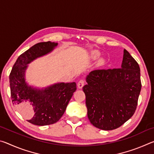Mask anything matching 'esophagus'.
Wrapping results in <instances>:
<instances>
[{
  "label": "esophagus",
  "mask_w": 154,
  "mask_h": 154,
  "mask_svg": "<svg viewBox=\"0 0 154 154\" xmlns=\"http://www.w3.org/2000/svg\"><path fill=\"white\" fill-rule=\"evenodd\" d=\"M84 84H85V81L83 79H81L79 81V82L77 83V86L79 89H82L83 85H84Z\"/></svg>",
  "instance_id": "esophagus-1"
}]
</instances>
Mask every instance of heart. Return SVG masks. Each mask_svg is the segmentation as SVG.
Returning <instances> with one entry per match:
<instances>
[{"label":"heart","mask_w":154,"mask_h":154,"mask_svg":"<svg viewBox=\"0 0 154 154\" xmlns=\"http://www.w3.org/2000/svg\"><path fill=\"white\" fill-rule=\"evenodd\" d=\"M93 56H94V58H96V57L98 56V54L97 53V52H94Z\"/></svg>","instance_id":"heart-1"}]
</instances>
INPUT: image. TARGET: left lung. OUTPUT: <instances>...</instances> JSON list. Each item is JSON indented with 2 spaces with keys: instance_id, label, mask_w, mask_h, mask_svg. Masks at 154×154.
Listing matches in <instances>:
<instances>
[{
  "instance_id": "left-lung-1",
  "label": "left lung",
  "mask_w": 154,
  "mask_h": 154,
  "mask_svg": "<svg viewBox=\"0 0 154 154\" xmlns=\"http://www.w3.org/2000/svg\"><path fill=\"white\" fill-rule=\"evenodd\" d=\"M86 82L83 90L88 119L94 126L112 130L133 116L141 89L140 68L126 49L120 69L94 70Z\"/></svg>"
}]
</instances>
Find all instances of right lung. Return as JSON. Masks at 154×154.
<instances>
[{"label": "right lung", "instance_id": "obj_1", "mask_svg": "<svg viewBox=\"0 0 154 154\" xmlns=\"http://www.w3.org/2000/svg\"><path fill=\"white\" fill-rule=\"evenodd\" d=\"M57 45L50 41L35 44L18 57L9 75L13 105L34 125L46 126L58 122L77 90L75 82L58 83L40 90L25 82L27 64L51 52Z\"/></svg>", "mask_w": 154, "mask_h": 154}]
</instances>
